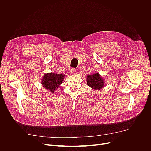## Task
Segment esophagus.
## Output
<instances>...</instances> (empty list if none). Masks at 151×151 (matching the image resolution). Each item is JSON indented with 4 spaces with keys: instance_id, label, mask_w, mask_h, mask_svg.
Wrapping results in <instances>:
<instances>
[{
    "instance_id": "34e87169",
    "label": "esophagus",
    "mask_w": 151,
    "mask_h": 151,
    "mask_svg": "<svg viewBox=\"0 0 151 151\" xmlns=\"http://www.w3.org/2000/svg\"><path fill=\"white\" fill-rule=\"evenodd\" d=\"M70 72L72 74H76L78 73V71H77V70L76 69H71Z\"/></svg>"
}]
</instances>
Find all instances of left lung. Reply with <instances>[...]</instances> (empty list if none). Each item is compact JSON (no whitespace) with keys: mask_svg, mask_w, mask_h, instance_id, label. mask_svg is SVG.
Returning <instances> with one entry per match:
<instances>
[{"mask_svg":"<svg viewBox=\"0 0 151 151\" xmlns=\"http://www.w3.org/2000/svg\"><path fill=\"white\" fill-rule=\"evenodd\" d=\"M87 84L90 87L97 90L101 89L105 85L104 79L99 73L87 75Z\"/></svg>","mask_w":151,"mask_h":151,"instance_id":"obj_1","label":"left lung"}]
</instances>
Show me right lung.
Segmentation results:
<instances>
[{"label": "right lung", "mask_w": 151, "mask_h": 151, "mask_svg": "<svg viewBox=\"0 0 151 151\" xmlns=\"http://www.w3.org/2000/svg\"><path fill=\"white\" fill-rule=\"evenodd\" d=\"M65 75L62 74H57L54 73H47L44 75L42 79L41 84L47 90L51 93L55 91L57 88L59 87L60 84L63 83Z\"/></svg>", "instance_id": "1"}]
</instances>
